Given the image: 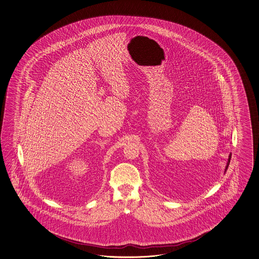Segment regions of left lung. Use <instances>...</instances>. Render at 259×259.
Instances as JSON below:
<instances>
[{
	"label": "left lung",
	"mask_w": 259,
	"mask_h": 259,
	"mask_svg": "<svg viewBox=\"0 0 259 259\" xmlns=\"http://www.w3.org/2000/svg\"><path fill=\"white\" fill-rule=\"evenodd\" d=\"M231 155H232V153H230V154H229L228 159H227V165H226V168H225V173L227 172V168H228V165H229V163H230V159H231Z\"/></svg>",
	"instance_id": "obj_1"
}]
</instances>
